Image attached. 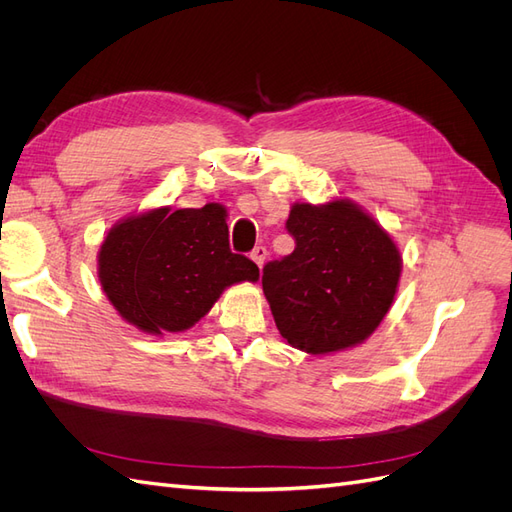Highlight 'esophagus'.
Listing matches in <instances>:
<instances>
[{
  "label": "esophagus",
  "mask_w": 512,
  "mask_h": 512,
  "mask_svg": "<svg viewBox=\"0 0 512 512\" xmlns=\"http://www.w3.org/2000/svg\"><path fill=\"white\" fill-rule=\"evenodd\" d=\"M267 256H269V252H267V247H262V245H258V247H254L252 250V254H250V258L256 262V265L262 269V265H265V260H267Z\"/></svg>",
  "instance_id": "esophagus-1"
}]
</instances>
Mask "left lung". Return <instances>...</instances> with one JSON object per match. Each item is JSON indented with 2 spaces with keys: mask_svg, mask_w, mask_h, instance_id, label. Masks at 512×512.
Instances as JSON below:
<instances>
[{
  "mask_svg": "<svg viewBox=\"0 0 512 512\" xmlns=\"http://www.w3.org/2000/svg\"><path fill=\"white\" fill-rule=\"evenodd\" d=\"M294 252L262 269L277 331L307 354L363 344L395 301L401 254L393 237L350 198L294 203Z\"/></svg>",
  "mask_w": 512,
  "mask_h": 512,
  "instance_id": "obj_1",
  "label": "left lung"
}]
</instances>
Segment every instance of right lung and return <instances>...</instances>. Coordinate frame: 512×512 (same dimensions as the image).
<instances>
[{
	"label": "right lung",
	"mask_w": 512,
	"mask_h": 512,
	"mask_svg": "<svg viewBox=\"0 0 512 512\" xmlns=\"http://www.w3.org/2000/svg\"><path fill=\"white\" fill-rule=\"evenodd\" d=\"M226 207H156L119 220L100 245L98 280L106 299L149 335L181 333L209 314L220 294L258 282L250 258L232 254Z\"/></svg>",
	"instance_id": "add662e5"
}]
</instances>
